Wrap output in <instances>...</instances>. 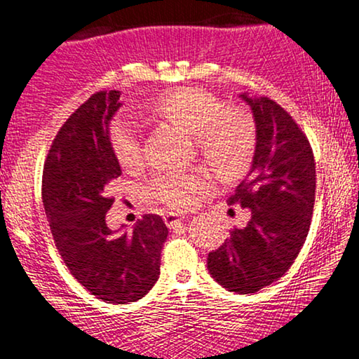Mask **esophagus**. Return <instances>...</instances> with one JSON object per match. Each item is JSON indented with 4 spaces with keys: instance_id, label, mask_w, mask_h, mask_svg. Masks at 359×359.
<instances>
[{
    "instance_id": "obj_1",
    "label": "esophagus",
    "mask_w": 359,
    "mask_h": 359,
    "mask_svg": "<svg viewBox=\"0 0 359 359\" xmlns=\"http://www.w3.org/2000/svg\"><path fill=\"white\" fill-rule=\"evenodd\" d=\"M182 221H184V216H180V215H175V213L164 215V223H165V226H168V228H172V229L177 228Z\"/></svg>"
}]
</instances>
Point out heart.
I'll return each mask as SVG.
<instances>
[{
  "label": "heart",
  "instance_id": "heart-1",
  "mask_svg": "<svg viewBox=\"0 0 359 359\" xmlns=\"http://www.w3.org/2000/svg\"><path fill=\"white\" fill-rule=\"evenodd\" d=\"M151 112L175 122L195 138L200 154L224 177H236L247 168L254 154L255 127L242 109L226 107L203 89L187 88L169 93L151 105ZM118 163L131 168L143 154L141 130L135 120L122 118L110 130ZM211 182L206 169L159 170L148 180L146 190L154 200L172 210H185Z\"/></svg>",
  "mask_w": 359,
  "mask_h": 359
}]
</instances>
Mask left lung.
Returning a JSON list of instances; mask_svg holds the SVG:
<instances>
[{
    "label": "left lung",
    "instance_id": "1",
    "mask_svg": "<svg viewBox=\"0 0 359 359\" xmlns=\"http://www.w3.org/2000/svg\"><path fill=\"white\" fill-rule=\"evenodd\" d=\"M241 97L254 115L257 143L250 172L228 205L250 210V219L210 252L208 270L226 290L250 294L281 278L304 245L316 163L309 140L281 105L247 93Z\"/></svg>",
    "mask_w": 359,
    "mask_h": 359
}]
</instances>
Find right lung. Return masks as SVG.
<instances>
[{
	"label": "right lung",
	"instance_id": "obj_1",
	"mask_svg": "<svg viewBox=\"0 0 359 359\" xmlns=\"http://www.w3.org/2000/svg\"><path fill=\"white\" fill-rule=\"evenodd\" d=\"M118 99V90L93 94L60 128L43 165L42 200L69 273L99 299L127 304L158 281L169 229L158 215H144L133 231L105 223L110 182L122 175L109 133Z\"/></svg>",
	"mask_w": 359,
	"mask_h": 359
}]
</instances>
